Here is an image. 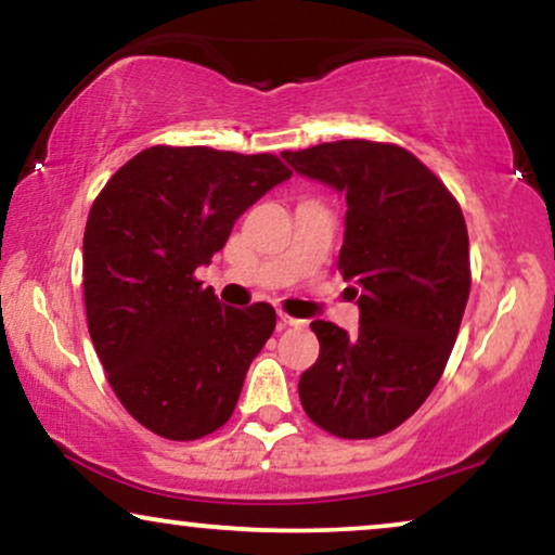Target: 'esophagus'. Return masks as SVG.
Returning a JSON list of instances; mask_svg holds the SVG:
<instances>
[{"label":"esophagus","mask_w":555,"mask_h":555,"mask_svg":"<svg viewBox=\"0 0 555 555\" xmlns=\"http://www.w3.org/2000/svg\"><path fill=\"white\" fill-rule=\"evenodd\" d=\"M278 318H280V323L283 325H295V328H298V325H302L306 321H300V318H293V315H287V313H283V310H280L278 313Z\"/></svg>","instance_id":"34e87169"}]
</instances>
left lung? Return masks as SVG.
<instances>
[{
	"label": "left lung",
	"mask_w": 555,
	"mask_h": 555,
	"mask_svg": "<svg viewBox=\"0 0 555 555\" xmlns=\"http://www.w3.org/2000/svg\"><path fill=\"white\" fill-rule=\"evenodd\" d=\"M283 158L346 199L338 255L359 302L348 336L313 321L321 353L298 393L318 427L344 439L378 437L406 422L435 389L469 295V242L460 204L406 149L336 141Z\"/></svg>",
	"instance_id": "left-lung-1"
}]
</instances>
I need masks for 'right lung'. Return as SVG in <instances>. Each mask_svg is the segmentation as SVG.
<instances>
[{
	"instance_id": "add662e5",
	"label": "right lung",
	"mask_w": 555,
	"mask_h": 555,
	"mask_svg": "<svg viewBox=\"0 0 555 555\" xmlns=\"http://www.w3.org/2000/svg\"><path fill=\"white\" fill-rule=\"evenodd\" d=\"M285 179L272 154L151 146L113 173L90 209V338L120 404L158 437L186 442L222 427L275 331V308L224 306L194 270Z\"/></svg>"
}]
</instances>
